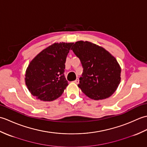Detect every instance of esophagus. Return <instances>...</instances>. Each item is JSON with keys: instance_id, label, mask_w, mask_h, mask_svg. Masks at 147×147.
Segmentation results:
<instances>
[{"instance_id": "1", "label": "esophagus", "mask_w": 147, "mask_h": 147, "mask_svg": "<svg viewBox=\"0 0 147 147\" xmlns=\"http://www.w3.org/2000/svg\"><path fill=\"white\" fill-rule=\"evenodd\" d=\"M73 82H74V83H76V84H78V83H79V79H78V78H76L75 80Z\"/></svg>"}]
</instances>
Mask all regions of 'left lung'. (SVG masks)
<instances>
[{"mask_svg":"<svg viewBox=\"0 0 147 147\" xmlns=\"http://www.w3.org/2000/svg\"><path fill=\"white\" fill-rule=\"evenodd\" d=\"M83 68L79 88L89 98L102 100L111 96L121 82V67L116 59L102 47L76 42L71 48Z\"/></svg>","mask_w":147,"mask_h":147,"instance_id":"1","label":"left lung"}]
</instances>
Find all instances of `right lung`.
I'll use <instances>...</instances> for the list:
<instances>
[{
  "label": "right lung",
  "instance_id": "add662e5",
  "mask_svg": "<svg viewBox=\"0 0 147 147\" xmlns=\"http://www.w3.org/2000/svg\"><path fill=\"white\" fill-rule=\"evenodd\" d=\"M73 43H55L40 52L28 65L25 83L32 94L40 100L59 98L68 85L65 63Z\"/></svg>",
  "mask_w": 147,
  "mask_h": 147
}]
</instances>
